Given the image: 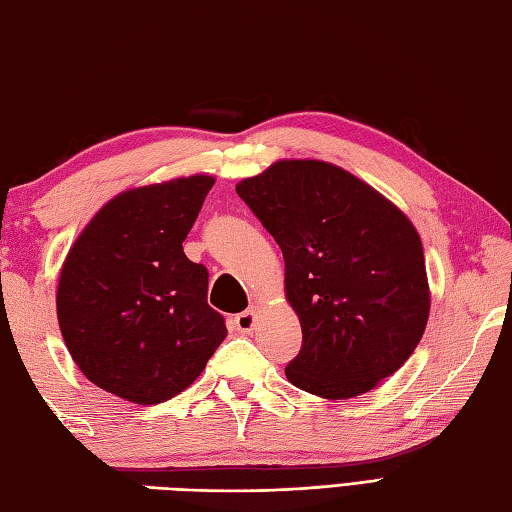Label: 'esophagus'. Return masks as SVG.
<instances>
[{
    "mask_svg": "<svg viewBox=\"0 0 512 512\" xmlns=\"http://www.w3.org/2000/svg\"><path fill=\"white\" fill-rule=\"evenodd\" d=\"M235 330L242 332V334H250L255 330V310H246V312H239L235 317Z\"/></svg>",
    "mask_w": 512,
    "mask_h": 512,
    "instance_id": "34e87169",
    "label": "esophagus"
}]
</instances>
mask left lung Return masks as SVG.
<instances>
[{
	"label": "left lung",
	"instance_id": "1",
	"mask_svg": "<svg viewBox=\"0 0 512 512\" xmlns=\"http://www.w3.org/2000/svg\"><path fill=\"white\" fill-rule=\"evenodd\" d=\"M275 237L303 343L286 376L345 400L374 389L416 350L429 319L420 235L398 206L345 169L279 160L237 184Z\"/></svg>",
	"mask_w": 512,
	"mask_h": 512
}]
</instances>
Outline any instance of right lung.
I'll return each instance as SVG.
<instances>
[{
    "mask_svg": "<svg viewBox=\"0 0 512 512\" xmlns=\"http://www.w3.org/2000/svg\"><path fill=\"white\" fill-rule=\"evenodd\" d=\"M211 176L129 189L92 217L61 268L57 317L85 378L136 405L187 389L226 336L209 270L184 255Z\"/></svg>",
    "mask_w": 512,
    "mask_h": 512,
    "instance_id": "1",
    "label": "right lung"
}]
</instances>
